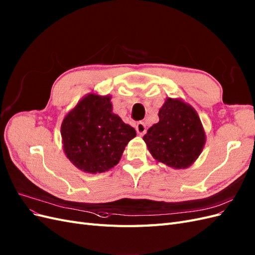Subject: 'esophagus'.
Masks as SVG:
<instances>
[{"mask_svg": "<svg viewBox=\"0 0 255 255\" xmlns=\"http://www.w3.org/2000/svg\"><path fill=\"white\" fill-rule=\"evenodd\" d=\"M135 128H136V132L138 135L141 136V135L146 133V125H144L143 122H138Z\"/></svg>", "mask_w": 255, "mask_h": 255, "instance_id": "1", "label": "esophagus"}]
</instances>
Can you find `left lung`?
Instances as JSON below:
<instances>
[{
  "label": "left lung",
  "instance_id": "obj_1",
  "mask_svg": "<svg viewBox=\"0 0 255 255\" xmlns=\"http://www.w3.org/2000/svg\"><path fill=\"white\" fill-rule=\"evenodd\" d=\"M159 119L142 137L149 152L157 162L169 167H190L206 142L198 114L181 99L167 98L159 111Z\"/></svg>",
  "mask_w": 255,
  "mask_h": 255
}]
</instances>
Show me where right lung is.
<instances>
[{
	"mask_svg": "<svg viewBox=\"0 0 255 255\" xmlns=\"http://www.w3.org/2000/svg\"><path fill=\"white\" fill-rule=\"evenodd\" d=\"M111 95L89 93L64 117L61 136L66 157L78 169L100 174L119 163L136 130L113 113Z\"/></svg>",
	"mask_w": 255,
	"mask_h": 255,
	"instance_id": "1",
	"label": "right lung"
}]
</instances>
